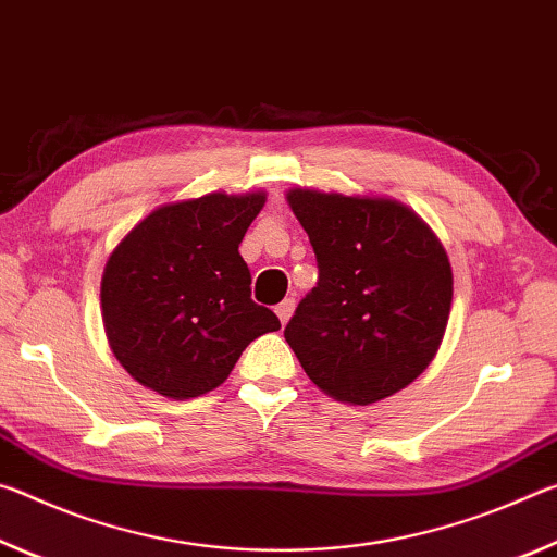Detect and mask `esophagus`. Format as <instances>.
<instances>
[{
  "instance_id": "34e87169",
  "label": "esophagus",
  "mask_w": 557,
  "mask_h": 557,
  "mask_svg": "<svg viewBox=\"0 0 557 557\" xmlns=\"http://www.w3.org/2000/svg\"><path fill=\"white\" fill-rule=\"evenodd\" d=\"M292 312H295V299L292 297H287V299H282L280 305L275 307V314L280 317V322H282V326H285L287 322H289V317H292Z\"/></svg>"
}]
</instances>
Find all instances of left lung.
Returning <instances> with one entry per match:
<instances>
[{"mask_svg":"<svg viewBox=\"0 0 557 557\" xmlns=\"http://www.w3.org/2000/svg\"><path fill=\"white\" fill-rule=\"evenodd\" d=\"M319 280L285 338L317 388L371 405L428 369L445 336L451 268L437 235L408 206L292 188Z\"/></svg>","mask_w":557,"mask_h":557,"instance_id":"1","label":"left lung"}]
</instances>
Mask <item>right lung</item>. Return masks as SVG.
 Masks as SVG:
<instances>
[{
  "label": "right lung",
  "mask_w": 557,
  "mask_h": 557,
  "mask_svg": "<svg viewBox=\"0 0 557 557\" xmlns=\"http://www.w3.org/2000/svg\"><path fill=\"white\" fill-rule=\"evenodd\" d=\"M265 194H206L159 206L108 258L100 285L112 354L132 379L174 400L228 379L245 346L280 319L250 297L238 245Z\"/></svg>",
  "instance_id": "add662e5"
}]
</instances>
